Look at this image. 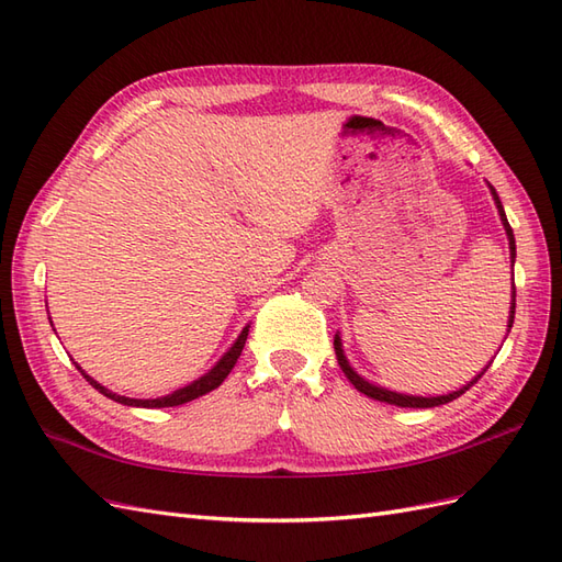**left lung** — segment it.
I'll use <instances>...</instances> for the list:
<instances>
[{"label":"left lung","instance_id":"obj_1","mask_svg":"<svg viewBox=\"0 0 562 562\" xmlns=\"http://www.w3.org/2000/svg\"><path fill=\"white\" fill-rule=\"evenodd\" d=\"M488 188H491V195H494V202H496V207H498V214H501V222H503V228H505V234H508V243H510V262L515 265V236H513V228H510V224H508V216H505V210H503V204H501V200H498V193H496V188L488 183ZM513 322H515V281H513V303H510V317H508V334H510V328H513ZM508 338V336H505ZM334 348H336V360H338V364H340V369H344V374L350 379V384L358 389L360 393H364L367 398H374V401H379V403H389V405H398V407H436V405H446V403H450V401H456V398H460V395L464 393V391H470V386H474L479 379L484 376V372L486 369L491 367V362L482 369V372H479L468 386H462L460 391H453V393H446V395H431V398H424V395H405V393H395V391H389V389H381V386H374V384H369L367 379H362L358 372H355V369L350 367V362L346 360V352H344V346H340V336L336 334V338H334Z\"/></svg>","mask_w":562,"mask_h":562}]
</instances>
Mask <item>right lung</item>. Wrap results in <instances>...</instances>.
<instances>
[{
    "mask_svg": "<svg viewBox=\"0 0 562 562\" xmlns=\"http://www.w3.org/2000/svg\"><path fill=\"white\" fill-rule=\"evenodd\" d=\"M248 331H250V326H245L243 331H240V336L236 338V344L224 352V358L218 360V362L210 369L207 374H202L200 379L193 381V384L178 389V391H173V393H169V395H161V398H149V401L126 398V395H119V393H112L109 389H104L102 384H98V381L90 379L78 364H76V367L80 369V374H83V376L90 381V386H94L102 395H106V398H112V401H116V403H121V405H131V407H173V405H183V403L195 401V398H200V395H204V393H210V391L222 386V381L228 376V372H231V369H234V364H236L238 358H240V352H243V348H245V340H248Z\"/></svg>",
    "mask_w": 562,
    "mask_h": 562,
    "instance_id": "add662e5",
    "label": "right lung"
}]
</instances>
